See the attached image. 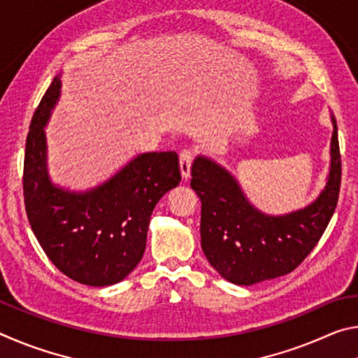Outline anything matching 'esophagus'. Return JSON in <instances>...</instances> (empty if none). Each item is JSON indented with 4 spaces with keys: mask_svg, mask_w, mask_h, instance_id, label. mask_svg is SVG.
I'll list each match as a JSON object with an SVG mask.
<instances>
[{
    "mask_svg": "<svg viewBox=\"0 0 358 358\" xmlns=\"http://www.w3.org/2000/svg\"><path fill=\"white\" fill-rule=\"evenodd\" d=\"M192 159H194V153L191 150H183L180 153V172H181V178L185 181L191 177Z\"/></svg>",
    "mask_w": 358,
    "mask_h": 358,
    "instance_id": "esophagus-1",
    "label": "esophagus"
}]
</instances>
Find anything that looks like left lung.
I'll return each instance as SVG.
<instances>
[{
    "instance_id": "left-lung-1",
    "label": "left lung",
    "mask_w": 358,
    "mask_h": 358,
    "mask_svg": "<svg viewBox=\"0 0 358 358\" xmlns=\"http://www.w3.org/2000/svg\"><path fill=\"white\" fill-rule=\"evenodd\" d=\"M330 171L325 187L305 208L266 215L248 201L227 169L207 156L191 167V187L202 202V250L211 266L238 286L287 275L313 251L335 213L341 186L336 120L331 115Z\"/></svg>"
}]
</instances>
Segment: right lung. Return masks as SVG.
I'll use <instances>...</instances> for the list:
<instances>
[{
  "instance_id": "1",
  "label": "right lung",
  "mask_w": 358,
  "mask_h": 358,
  "mask_svg": "<svg viewBox=\"0 0 358 358\" xmlns=\"http://www.w3.org/2000/svg\"><path fill=\"white\" fill-rule=\"evenodd\" d=\"M62 94L55 76L33 115L23 164L28 221L53 265L80 284L104 287L124 280L143 256L156 203L181 175L175 151L142 153L87 191L52 183L45 124Z\"/></svg>"
}]
</instances>
